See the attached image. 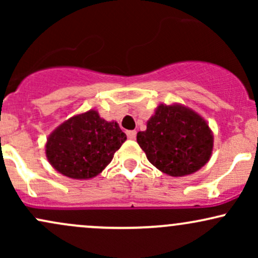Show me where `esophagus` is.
Listing matches in <instances>:
<instances>
[{
	"label": "esophagus",
	"instance_id": "obj_1",
	"mask_svg": "<svg viewBox=\"0 0 258 258\" xmlns=\"http://www.w3.org/2000/svg\"><path fill=\"white\" fill-rule=\"evenodd\" d=\"M136 136H137L136 131H127V138L128 139H136Z\"/></svg>",
	"mask_w": 258,
	"mask_h": 258
}]
</instances>
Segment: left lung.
<instances>
[{"instance_id": "1", "label": "left lung", "mask_w": 258, "mask_h": 258, "mask_svg": "<svg viewBox=\"0 0 258 258\" xmlns=\"http://www.w3.org/2000/svg\"><path fill=\"white\" fill-rule=\"evenodd\" d=\"M137 142L154 166L173 177L203 167L214 146L206 121L180 105H160L146 131L137 133Z\"/></svg>"}]
</instances>
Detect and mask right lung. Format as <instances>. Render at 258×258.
<instances>
[{
  "label": "right lung",
  "mask_w": 258,
  "mask_h": 258,
  "mask_svg": "<svg viewBox=\"0 0 258 258\" xmlns=\"http://www.w3.org/2000/svg\"><path fill=\"white\" fill-rule=\"evenodd\" d=\"M125 141L117 122H108L90 110L65 121L49 136L46 155L64 176L92 178L104 170Z\"/></svg>",
  "instance_id": "obj_1"
}]
</instances>
